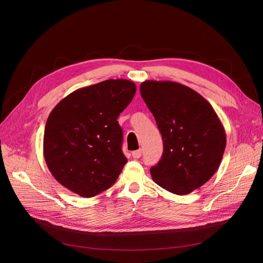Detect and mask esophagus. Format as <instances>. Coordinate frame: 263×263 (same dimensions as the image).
<instances>
[{"mask_svg": "<svg viewBox=\"0 0 263 263\" xmlns=\"http://www.w3.org/2000/svg\"><path fill=\"white\" fill-rule=\"evenodd\" d=\"M132 156H133L135 159L140 158V157H141V149H138V150H135V151H133V153H132Z\"/></svg>", "mask_w": 263, "mask_h": 263, "instance_id": "obj_1", "label": "esophagus"}]
</instances>
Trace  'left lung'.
I'll list each match as a JSON object with an SVG mask.
<instances>
[{
	"label": "left lung",
	"mask_w": 263,
	"mask_h": 263,
	"mask_svg": "<svg viewBox=\"0 0 263 263\" xmlns=\"http://www.w3.org/2000/svg\"><path fill=\"white\" fill-rule=\"evenodd\" d=\"M140 94L163 140L162 157L150 169L158 185L185 195L217 171L226 148L219 117L201 94L172 81L147 80Z\"/></svg>",
	"instance_id": "8db88e82"
}]
</instances>
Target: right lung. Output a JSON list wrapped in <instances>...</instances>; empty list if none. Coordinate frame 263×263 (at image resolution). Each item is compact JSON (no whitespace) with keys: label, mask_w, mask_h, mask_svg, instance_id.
Listing matches in <instances>:
<instances>
[{"label":"right lung","mask_w":263,"mask_h":263,"mask_svg":"<svg viewBox=\"0 0 263 263\" xmlns=\"http://www.w3.org/2000/svg\"><path fill=\"white\" fill-rule=\"evenodd\" d=\"M136 85L117 79L82 87L62 99L47 119L44 157L61 185L82 197L112 186L127 162L117 118Z\"/></svg>","instance_id":"1"}]
</instances>
